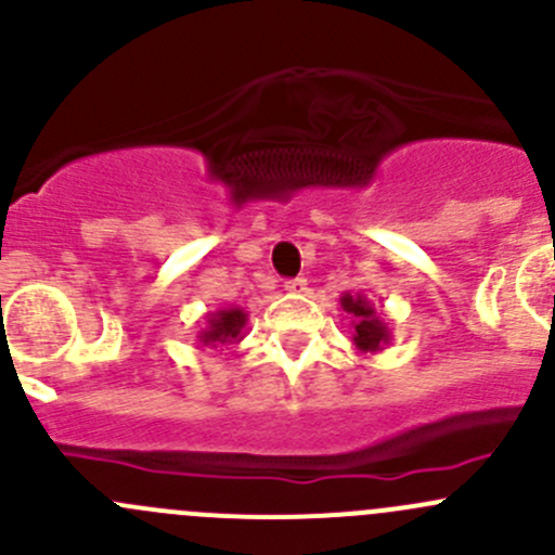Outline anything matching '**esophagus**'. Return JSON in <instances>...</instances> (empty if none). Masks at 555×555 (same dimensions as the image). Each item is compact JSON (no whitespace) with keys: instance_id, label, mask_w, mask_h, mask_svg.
<instances>
[{"instance_id":"34e87169","label":"esophagus","mask_w":555,"mask_h":555,"mask_svg":"<svg viewBox=\"0 0 555 555\" xmlns=\"http://www.w3.org/2000/svg\"><path fill=\"white\" fill-rule=\"evenodd\" d=\"M284 289H287L289 295H304V293H309V282H306L304 276L289 279V282H284Z\"/></svg>"}]
</instances>
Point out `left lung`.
Wrapping results in <instances>:
<instances>
[{
    "mask_svg": "<svg viewBox=\"0 0 555 555\" xmlns=\"http://www.w3.org/2000/svg\"><path fill=\"white\" fill-rule=\"evenodd\" d=\"M340 309L346 311L351 330H354V333H351V344H354L362 354H376V351H382L391 340V330L386 327V319L362 293L340 295Z\"/></svg>",
    "mask_w": 555,
    "mask_h": 555,
    "instance_id": "1",
    "label": "left lung"
}]
</instances>
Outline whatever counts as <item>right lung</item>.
<instances>
[{
    "label": "right lung",
    "instance_id": "right-lung-1",
    "mask_svg": "<svg viewBox=\"0 0 555 555\" xmlns=\"http://www.w3.org/2000/svg\"><path fill=\"white\" fill-rule=\"evenodd\" d=\"M244 327L246 311L238 309V306H231V309H217L206 313V327L195 338L201 340V346L220 349V346L238 344L244 338Z\"/></svg>",
    "mask_w": 555,
    "mask_h": 555
}]
</instances>
